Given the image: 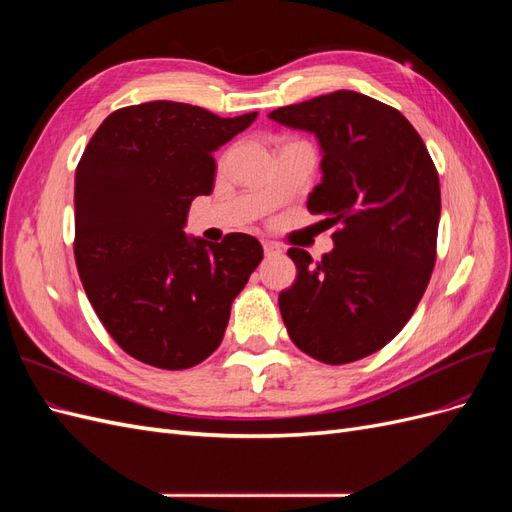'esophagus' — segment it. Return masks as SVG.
I'll return each mask as SVG.
<instances>
[{"label": "esophagus", "instance_id": "34e87169", "mask_svg": "<svg viewBox=\"0 0 512 512\" xmlns=\"http://www.w3.org/2000/svg\"><path fill=\"white\" fill-rule=\"evenodd\" d=\"M262 250H265V256H275V254H280L282 250H280V245H275V243H271V241H265L262 243Z\"/></svg>", "mask_w": 512, "mask_h": 512}]
</instances>
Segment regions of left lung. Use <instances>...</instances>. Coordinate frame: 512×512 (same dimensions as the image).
<instances>
[{
    "label": "left lung",
    "instance_id": "obj_1",
    "mask_svg": "<svg viewBox=\"0 0 512 512\" xmlns=\"http://www.w3.org/2000/svg\"><path fill=\"white\" fill-rule=\"evenodd\" d=\"M269 119L318 138L322 179L307 209L337 226L318 265L305 250H288L297 277L277 299L288 335L322 363L359 361L404 329L429 284L436 166L404 115L359 91L282 106Z\"/></svg>",
    "mask_w": 512,
    "mask_h": 512
}]
</instances>
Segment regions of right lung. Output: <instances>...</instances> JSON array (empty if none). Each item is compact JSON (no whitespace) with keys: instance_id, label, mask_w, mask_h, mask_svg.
Returning <instances> with one entry per match:
<instances>
[{"instance_id":"right-lung-1","label":"right lung","mask_w":512,"mask_h":512,"mask_svg":"<svg viewBox=\"0 0 512 512\" xmlns=\"http://www.w3.org/2000/svg\"><path fill=\"white\" fill-rule=\"evenodd\" d=\"M256 117L166 100L126 106L102 121L76 166V267L106 331L138 361H205L260 265L252 235L209 243L185 232L194 196L213 190V151Z\"/></svg>"}]
</instances>
